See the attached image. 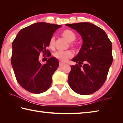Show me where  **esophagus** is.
<instances>
[{
    "label": "esophagus",
    "mask_w": 123,
    "mask_h": 123,
    "mask_svg": "<svg viewBox=\"0 0 123 123\" xmlns=\"http://www.w3.org/2000/svg\"><path fill=\"white\" fill-rule=\"evenodd\" d=\"M64 64H65L63 63H62V62H60V64H59V65H60V67H62V66H64Z\"/></svg>",
    "instance_id": "34e87169"
}]
</instances>
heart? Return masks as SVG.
Segmentation results:
<instances>
[{
    "label": "heart",
    "mask_w": 123,
    "mask_h": 123,
    "mask_svg": "<svg viewBox=\"0 0 123 123\" xmlns=\"http://www.w3.org/2000/svg\"><path fill=\"white\" fill-rule=\"evenodd\" d=\"M62 35L64 38L66 39L68 42H72L76 39V35L73 31L69 29L64 30L62 32ZM55 37H52L49 41V46L51 48H53L55 45ZM70 45L72 47H75V45L73 43H70ZM73 53L72 51L68 50L64 51H56L53 54L54 57L57 60H60L61 62H66V61L71 58L73 56Z\"/></svg>",
    "instance_id": "obj_1"
}]
</instances>
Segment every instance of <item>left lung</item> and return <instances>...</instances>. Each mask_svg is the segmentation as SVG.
Wrapping results in <instances>:
<instances>
[{
  "label": "left lung",
  "mask_w": 123,
  "mask_h": 123,
  "mask_svg": "<svg viewBox=\"0 0 123 123\" xmlns=\"http://www.w3.org/2000/svg\"><path fill=\"white\" fill-rule=\"evenodd\" d=\"M81 36V48L72 61L68 83L75 92L89 95L101 88L113 61L112 43L106 32L88 22L67 24Z\"/></svg>",
  "instance_id": "8db88e82"
}]
</instances>
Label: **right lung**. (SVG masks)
Wrapping results in <instances>:
<instances>
[{"mask_svg":"<svg viewBox=\"0 0 123 123\" xmlns=\"http://www.w3.org/2000/svg\"><path fill=\"white\" fill-rule=\"evenodd\" d=\"M61 27L59 25L39 22L21 29L12 43L11 64L16 80L25 90L35 94L49 88L52 75L59 66L54 57L45 64L39 60L40 53L49 57L47 47L54 33Z\"/></svg>","mask_w":123,"mask_h":123,"instance_id":"right-lung-1","label":"right lung"}]
</instances>
